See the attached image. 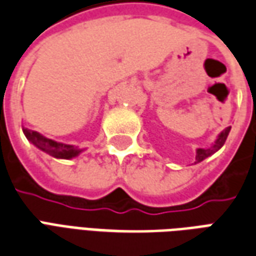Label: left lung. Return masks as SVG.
Segmentation results:
<instances>
[{"label":"left lung","instance_id":"1","mask_svg":"<svg viewBox=\"0 0 256 256\" xmlns=\"http://www.w3.org/2000/svg\"><path fill=\"white\" fill-rule=\"evenodd\" d=\"M229 132H230V128H226L222 133L220 134V137H218V140L215 141L214 146H211V148H207V150H198V152H196V163H198V162L204 160L206 158H208V156H211L212 154H215L216 150H220L222 145L225 144L226 138H228V134H229Z\"/></svg>","mask_w":256,"mask_h":256}]
</instances>
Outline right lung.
<instances>
[{
	"label": "right lung",
	"mask_w": 256,
	"mask_h": 256,
	"mask_svg": "<svg viewBox=\"0 0 256 256\" xmlns=\"http://www.w3.org/2000/svg\"><path fill=\"white\" fill-rule=\"evenodd\" d=\"M23 133H24L26 138L30 142L36 145V148H40L44 152H46L53 158H58V159H71L78 156L82 150H78L74 145L62 144V142H56L50 138L44 137L38 132L34 130H28V128H23Z\"/></svg>",
	"instance_id": "add662e5"
}]
</instances>
